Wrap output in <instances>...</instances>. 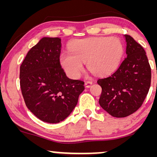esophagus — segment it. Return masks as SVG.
I'll use <instances>...</instances> for the list:
<instances>
[{
    "mask_svg": "<svg viewBox=\"0 0 157 157\" xmlns=\"http://www.w3.org/2000/svg\"><path fill=\"white\" fill-rule=\"evenodd\" d=\"M93 82H91V81H86V82H85V86H86V88H90Z\"/></svg>",
    "mask_w": 157,
    "mask_h": 157,
    "instance_id": "esophagus-1",
    "label": "esophagus"
}]
</instances>
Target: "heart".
<instances>
[{"mask_svg": "<svg viewBox=\"0 0 157 157\" xmlns=\"http://www.w3.org/2000/svg\"><path fill=\"white\" fill-rule=\"evenodd\" d=\"M68 50L60 54V63L68 76L75 79L80 77L85 62L88 68L97 75L112 73L124 54L121 40L109 37L76 40L70 44Z\"/></svg>", "mask_w": 157, "mask_h": 157, "instance_id": "heart-1", "label": "heart"}]
</instances>
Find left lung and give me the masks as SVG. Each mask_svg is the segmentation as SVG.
<instances>
[{
    "mask_svg": "<svg viewBox=\"0 0 157 157\" xmlns=\"http://www.w3.org/2000/svg\"><path fill=\"white\" fill-rule=\"evenodd\" d=\"M127 57L112 75L99 79L102 87L99 103L114 117H125L137 111L151 86V70L145 50L130 35H124Z\"/></svg>",
    "mask_w": 157,
    "mask_h": 157,
    "instance_id": "1",
    "label": "left lung"
}]
</instances>
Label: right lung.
Here are the masks:
<instances>
[{"instance_id":"right-lung-1","label":"right lung","mask_w":157,"mask_h":157,"mask_svg":"<svg viewBox=\"0 0 157 157\" xmlns=\"http://www.w3.org/2000/svg\"><path fill=\"white\" fill-rule=\"evenodd\" d=\"M61 39L44 37L34 46L20 68L25 103L42 121L58 123L72 112L84 82L71 80L61 67Z\"/></svg>"}]
</instances>
